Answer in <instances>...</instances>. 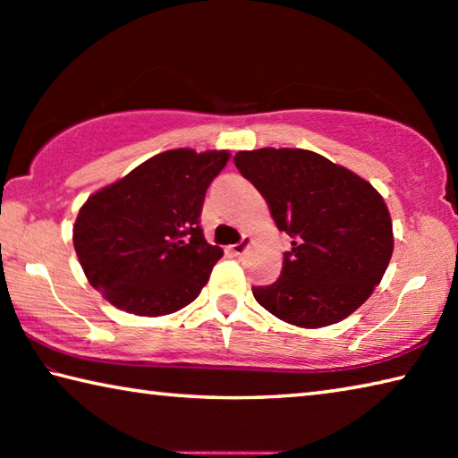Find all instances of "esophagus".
Here are the masks:
<instances>
[{
	"mask_svg": "<svg viewBox=\"0 0 458 458\" xmlns=\"http://www.w3.org/2000/svg\"><path fill=\"white\" fill-rule=\"evenodd\" d=\"M250 244H252V238L250 236H244L238 244H232L230 246V252L236 254V257H242V254L248 250V248H250Z\"/></svg>",
	"mask_w": 458,
	"mask_h": 458,
	"instance_id": "34e87169",
	"label": "esophagus"
}]
</instances>
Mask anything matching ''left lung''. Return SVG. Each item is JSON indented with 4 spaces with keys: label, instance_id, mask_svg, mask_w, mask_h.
<instances>
[{
    "label": "left lung",
    "instance_id": "left-lung-1",
    "mask_svg": "<svg viewBox=\"0 0 458 458\" xmlns=\"http://www.w3.org/2000/svg\"><path fill=\"white\" fill-rule=\"evenodd\" d=\"M234 164L293 238L281 276L252 286L259 305L297 327L339 323L374 293L394 250L392 218L358 174L307 149L238 151Z\"/></svg>",
    "mask_w": 458,
    "mask_h": 458
}]
</instances>
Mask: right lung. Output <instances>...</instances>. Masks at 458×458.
<instances>
[{
  "instance_id": "1",
  "label": "right lung",
  "mask_w": 458,
  "mask_h": 458,
  "mask_svg": "<svg viewBox=\"0 0 458 458\" xmlns=\"http://www.w3.org/2000/svg\"><path fill=\"white\" fill-rule=\"evenodd\" d=\"M228 159V151H164L84 201L74 250L108 303L161 317L198 297L224 254L206 242L201 204Z\"/></svg>"
}]
</instances>
